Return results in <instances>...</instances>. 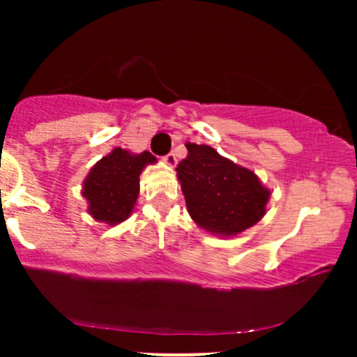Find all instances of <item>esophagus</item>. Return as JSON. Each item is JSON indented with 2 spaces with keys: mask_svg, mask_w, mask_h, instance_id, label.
Returning <instances> with one entry per match:
<instances>
[{
  "mask_svg": "<svg viewBox=\"0 0 357 357\" xmlns=\"http://www.w3.org/2000/svg\"><path fill=\"white\" fill-rule=\"evenodd\" d=\"M165 162L169 167H176V165H178V159H176V154L174 153H169L165 158Z\"/></svg>",
  "mask_w": 357,
  "mask_h": 357,
  "instance_id": "esophagus-1",
  "label": "esophagus"
}]
</instances>
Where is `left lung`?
Masks as SVG:
<instances>
[{"instance_id": "obj_1", "label": "left lung", "mask_w": 357, "mask_h": 357, "mask_svg": "<svg viewBox=\"0 0 357 357\" xmlns=\"http://www.w3.org/2000/svg\"><path fill=\"white\" fill-rule=\"evenodd\" d=\"M178 181L191 220L216 236H236L265 216L272 191L248 167L221 155L215 147L186 142Z\"/></svg>"}]
</instances>
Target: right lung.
<instances>
[{
  "instance_id": "1",
  "label": "right lung",
  "mask_w": 357,
  "mask_h": 357,
  "mask_svg": "<svg viewBox=\"0 0 357 357\" xmlns=\"http://www.w3.org/2000/svg\"><path fill=\"white\" fill-rule=\"evenodd\" d=\"M158 159L149 151L132 153L114 147L99 159L82 183V196L87 202V213L96 221L116 227L132 215L139 191V176Z\"/></svg>"
}]
</instances>
